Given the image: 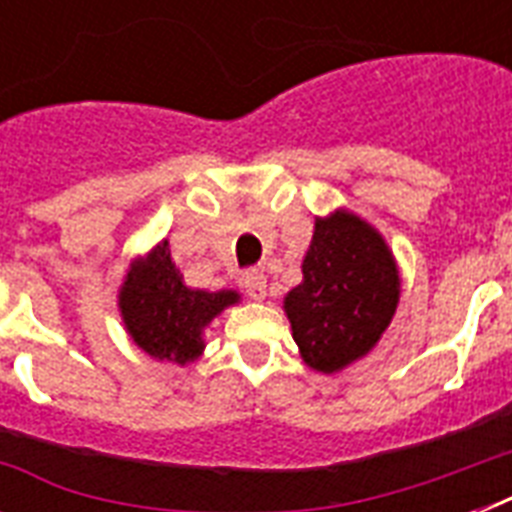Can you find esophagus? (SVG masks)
I'll use <instances>...</instances> for the list:
<instances>
[{
    "mask_svg": "<svg viewBox=\"0 0 512 512\" xmlns=\"http://www.w3.org/2000/svg\"><path fill=\"white\" fill-rule=\"evenodd\" d=\"M265 273L257 271V268H249V271H244V276H241V287H244V292H247L252 300H263L265 297Z\"/></svg>",
    "mask_w": 512,
    "mask_h": 512,
    "instance_id": "obj_1",
    "label": "esophagus"
}]
</instances>
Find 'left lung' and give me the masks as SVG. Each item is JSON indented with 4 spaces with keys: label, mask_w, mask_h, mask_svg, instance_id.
Instances as JSON below:
<instances>
[{
    "label": "left lung",
    "mask_w": 512,
    "mask_h": 512,
    "mask_svg": "<svg viewBox=\"0 0 512 512\" xmlns=\"http://www.w3.org/2000/svg\"><path fill=\"white\" fill-rule=\"evenodd\" d=\"M396 263L372 225L350 212L316 220L303 284L284 300L305 364L337 372L366 356L398 305Z\"/></svg>",
    "instance_id": "1"
}]
</instances>
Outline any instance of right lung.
<instances>
[{"label":"right lung","mask_w":512,"mask_h":512,"mask_svg":"<svg viewBox=\"0 0 512 512\" xmlns=\"http://www.w3.org/2000/svg\"><path fill=\"white\" fill-rule=\"evenodd\" d=\"M236 300L239 295L231 289L204 292L185 287L167 241L132 265L119 292V308L132 340L148 356L172 364H188L199 356L204 327Z\"/></svg>","instance_id":"obj_1"}]
</instances>
